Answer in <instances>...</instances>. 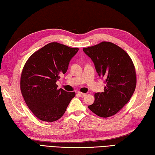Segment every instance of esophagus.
Segmentation results:
<instances>
[{
	"mask_svg": "<svg viewBox=\"0 0 155 155\" xmlns=\"http://www.w3.org/2000/svg\"><path fill=\"white\" fill-rule=\"evenodd\" d=\"M78 94L79 96H80V97H85V95H86V94H84V93H82V92H80V91H79V92L78 93Z\"/></svg>",
	"mask_w": 155,
	"mask_h": 155,
	"instance_id": "esophagus-1",
	"label": "esophagus"
}]
</instances>
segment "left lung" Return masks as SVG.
I'll list each match as a JSON object with an SVG mask.
<instances>
[{"instance_id":"1","label":"left lung","mask_w":155,"mask_h":155,"mask_svg":"<svg viewBox=\"0 0 155 155\" xmlns=\"http://www.w3.org/2000/svg\"><path fill=\"white\" fill-rule=\"evenodd\" d=\"M83 50L106 84L104 92L95 94L94 104L88 108L101 117L114 115L128 103L136 87V71L131 58L121 48L109 42Z\"/></svg>"}]
</instances>
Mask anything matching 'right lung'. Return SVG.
Masks as SVG:
<instances>
[{"mask_svg": "<svg viewBox=\"0 0 155 155\" xmlns=\"http://www.w3.org/2000/svg\"><path fill=\"white\" fill-rule=\"evenodd\" d=\"M58 42L46 44L27 60L20 78V90L27 106L41 121L53 122L66 111L75 92L58 89L56 84L78 51Z\"/></svg>", "mask_w": 155, "mask_h": 155, "instance_id": "obj_1", "label": "right lung"}]
</instances>
